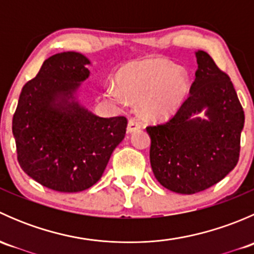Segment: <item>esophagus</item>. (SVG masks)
Wrapping results in <instances>:
<instances>
[{
    "instance_id": "obj_1",
    "label": "esophagus",
    "mask_w": 254,
    "mask_h": 254,
    "mask_svg": "<svg viewBox=\"0 0 254 254\" xmlns=\"http://www.w3.org/2000/svg\"><path fill=\"white\" fill-rule=\"evenodd\" d=\"M140 127H141V123L137 119H135V118L130 119L129 123H127V132H132L135 130L140 129Z\"/></svg>"
}]
</instances>
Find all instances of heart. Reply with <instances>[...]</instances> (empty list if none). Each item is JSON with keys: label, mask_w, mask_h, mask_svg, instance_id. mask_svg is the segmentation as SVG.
Instances as JSON below:
<instances>
[{"label": "heart", "mask_w": 254, "mask_h": 254, "mask_svg": "<svg viewBox=\"0 0 254 254\" xmlns=\"http://www.w3.org/2000/svg\"><path fill=\"white\" fill-rule=\"evenodd\" d=\"M117 85L106 88V96L118 104L127 98L140 99L148 118H167L179 108L189 91V75L165 59L132 61L117 72Z\"/></svg>", "instance_id": "b5f03b06"}]
</instances>
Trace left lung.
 Masks as SVG:
<instances>
[{
    "mask_svg": "<svg viewBox=\"0 0 254 254\" xmlns=\"http://www.w3.org/2000/svg\"><path fill=\"white\" fill-rule=\"evenodd\" d=\"M189 96L167 123L146 127L156 179L179 194H195L225 178L240 157L245 113L231 79L211 56L195 53ZM206 111V120L193 115Z\"/></svg>",
    "mask_w": 254,
    "mask_h": 254,
    "instance_id": "1",
    "label": "left lung"
}]
</instances>
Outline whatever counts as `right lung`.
<instances>
[{
	"mask_svg": "<svg viewBox=\"0 0 254 254\" xmlns=\"http://www.w3.org/2000/svg\"><path fill=\"white\" fill-rule=\"evenodd\" d=\"M89 64L75 51L47 59L23 86L12 120L22 170L56 191L76 193L96 184L127 132L125 117L101 118L76 99Z\"/></svg>",
	"mask_w": 254,
	"mask_h": 254,
	"instance_id": "obj_1",
	"label": "right lung"
}]
</instances>
